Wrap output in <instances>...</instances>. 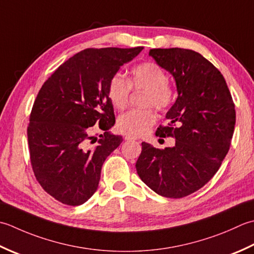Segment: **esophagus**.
Returning a JSON list of instances; mask_svg holds the SVG:
<instances>
[{
  "instance_id": "1",
  "label": "esophagus",
  "mask_w": 254,
  "mask_h": 254,
  "mask_svg": "<svg viewBox=\"0 0 254 254\" xmlns=\"http://www.w3.org/2000/svg\"><path fill=\"white\" fill-rule=\"evenodd\" d=\"M125 140H127V141H131V140H136V138H133V137H129V136H126V137H125Z\"/></svg>"
}]
</instances>
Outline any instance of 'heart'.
<instances>
[{
  "mask_svg": "<svg viewBox=\"0 0 254 254\" xmlns=\"http://www.w3.org/2000/svg\"><path fill=\"white\" fill-rule=\"evenodd\" d=\"M131 87L146 90L143 105L154 106L165 111L172 104L175 97L173 87L168 83L165 71L156 62H143L133 66L129 81L121 73L114 74L107 85V95L113 106L124 110L128 104ZM157 121L152 108L131 110L118 117L117 130L129 137H141L147 134Z\"/></svg>",
  "mask_w": 254,
  "mask_h": 254,
  "instance_id": "b5f03b06",
  "label": "heart"
}]
</instances>
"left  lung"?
Here are the masks:
<instances>
[{"mask_svg":"<svg viewBox=\"0 0 254 254\" xmlns=\"http://www.w3.org/2000/svg\"><path fill=\"white\" fill-rule=\"evenodd\" d=\"M149 56L173 75L178 98L167 113L160 137L175 138V146L157 149L142 142L136 170L157 194L182 198L208 182L228 153L236 111L220 71L190 49H150Z\"/></svg>","mask_w":254,"mask_h":254,"instance_id":"left-lung-1","label":"left lung"}]
</instances>
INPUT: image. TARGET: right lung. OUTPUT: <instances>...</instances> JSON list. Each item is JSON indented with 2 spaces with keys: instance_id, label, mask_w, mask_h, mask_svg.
<instances>
[{
  "instance_id": "right-lung-1",
  "label": "right lung",
  "mask_w": 254,
  "mask_h": 254,
  "mask_svg": "<svg viewBox=\"0 0 254 254\" xmlns=\"http://www.w3.org/2000/svg\"><path fill=\"white\" fill-rule=\"evenodd\" d=\"M89 48L57 69L38 92L27 138L36 180L60 203L79 206L96 192L102 165L123 141L107 95L111 77L142 50ZM105 131L97 139L94 125Z\"/></svg>"
}]
</instances>
